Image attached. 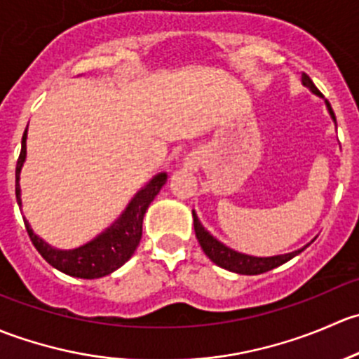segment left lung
I'll return each mask as SVG.
<instances>
[{"label":"left lung","mask_w":359,"mask_h":359,"mask_svg":"<svg viewBox=\"0 0 359 359\" xmlns=\"http://www.w3.org/2000/svg\"><path fill=\"white\" fill-rule=\"evenodd\" d=\"M302 85L306 86V88H309L311 93H314L316 97H321L320 90L314 86V83L311 81V78L307 74H302ZM325 104H327L328 114H330V118L334 119V123L337 126V119H335L334 111H332V106L328 104V100H325ZM193 220H194V233H196V238H198V241H200L205 255L208 257L213 264H217L219 267H222V269H227V271H231V273H238V274L267 273V271L274 269V267L281 266V264L288 262V260L293 259V257L299 255L300 252H304V250L309 247L314 240H316V238H314V240H311V243L304 245L302 248L293 250V252H288V253H281V255L255 257V255H248V253L238 252V250L227 247V245H224L222 241L217 240L213 234H210L208 231L203 227V224L200 222V219H198V215L194 210H193Z\"/></svg>","instance_id":"obj_1"}]
</instances>
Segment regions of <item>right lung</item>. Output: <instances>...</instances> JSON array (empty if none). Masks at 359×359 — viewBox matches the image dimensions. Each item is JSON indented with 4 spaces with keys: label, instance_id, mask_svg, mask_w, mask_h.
<instances>
[{
    "label": "right lung",
    "instance_id": "right-lung-1",
    "mask_svg": "<svg viewBox=\"0 0 359 359\" xmlns=\"http://www.w3.org/2000/svg\"><path fill=\"white\" fill-rule=\"evenodd\" d=\"M25 140H27V130L22 135V149H20V156L15 168V196L20 210H22L20 172H22L25 156H27ZM166 179H168L166 172L156 173L146 186L137 191L135 196L130 200L126 208L121 212V215L107 229H104L93 240L78 248L60 250L52 247L32 231L31 224L24 217L25 229H27L32 245L41 253L43 259L52 267L59 269L60 273L74 278H83V280H95V278L107 276V274L119 269L139 247L140 238H142V220L146 215V210L149 208L151 201L156 198L159 189L165 186Z\"/></svg>",
    "mask_w": 359,
    "mask_h": 359
}]
</instances>
